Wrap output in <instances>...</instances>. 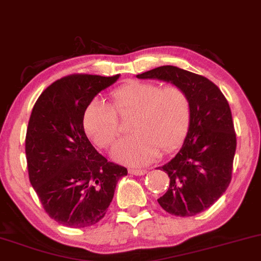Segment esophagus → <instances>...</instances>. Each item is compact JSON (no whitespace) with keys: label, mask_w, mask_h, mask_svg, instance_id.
<instances>
[{"label":"esophagus","mask_w":261,"mask_h":261,"mask_svg":"<svg viewBox=\"0 0 261 261\" xmlns=\"http://www.w3.org/2000/svg\"><path fill=\"white\" fill-rule=\"evenodd\" d=\"M128 172H130L131 175H135V176H142V175L147 174V170H144V169H142V170H137V169H130Z\"/></svg>","instance_id":"1"}]
</instances>
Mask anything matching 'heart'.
Instances as JSON below:
<instances>
[{
  "label": "heart",
  "mask_w": 261,
  "mask_h": 261,
  "mask_svg": "<svg viewBox=\"0 0 261 261\" xmlns=\"http://www.w3.org/2000/svg\"><path fill=\"white\" fill-rule=\"evenodd\" d=\"M134 114V135L119 141L113 158L131 166H142L162 152L180 146L191 120L190 100L176 86L163 87L153 83L130 81L112 92V106L105 100H91L84 112V130L93 143L107 148L120 131L118 115Z\"/></svg>",
  "instance_id": "b5f03b06"
}]
</instances>
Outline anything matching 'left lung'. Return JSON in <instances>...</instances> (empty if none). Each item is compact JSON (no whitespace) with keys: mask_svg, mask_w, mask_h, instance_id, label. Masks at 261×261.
Wrapping results in <instances>:
<instances>
[{"mask_svg":"<svg viewBox=\"0 0 261 261\" xmlns=\"http://www.w3.org/2000/svg\"><path fill=\"white\" fill-rule=\"evenodd\" d=\"M136 77L169 83L188 97L190 127L176 155L159 166L170 185L158 203L171 215L202 213L220 198L231 182L237 142L227 99L206 77L174 65H163Z\"/></svg>","mask_w":261,"mask_h":261,"instance_id":"1","label":"left lung"}]
</instances>
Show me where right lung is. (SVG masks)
Here are the masks:
<instances>
[{
  "label": "right lung",
  "mask_w": 261,
  "mask_h": 261,
  "mask_svg": "<svg viewBox=\"0 0 261 261\" xmlns=\"http://www.w3.org/2000/svg\"><path fill=\"white\" fill-rule=\"evenodd\" d=\"M114 76L70 75L41 93L25 139L28 170L43 208L68 227L95 225L111 205L118 181L127 169L108 162L84 130V112Z\"/></svg>",
  "instance_id": "add662e5"
}]
</instances>
